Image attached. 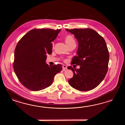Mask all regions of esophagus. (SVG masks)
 Wrapping results in <instances>:
<instances>
[{
  "mask_svg": "<svg viewBox=\"0 0 125 125\" xmlns=\"http://www.w3.org/2000/svg\"><path fill=\"white\" fill-rule=\"evenodd\" d=\"M67 65H63V70L67 69Z\"/></svg>",
  "mask_w": 125,
  "mask_h": 125,
  "instance_id": "obj_1",
  "label": "esophagus"
}]
</instances>
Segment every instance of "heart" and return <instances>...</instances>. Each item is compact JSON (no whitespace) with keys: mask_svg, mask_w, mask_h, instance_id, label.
<instances>
[{"mask_svg":"<svg viewBox=\"0 0 125 125\" xmlns=\"http://www.w3.org/2000/svg\"><path fill=\"white\" fill-rule=\"evenodd\" d=\"M64 40L67 45L72 42H75L73 36L71 34H67L65 35L64 37Z\"/></svg>","mask_w":125,"mask_h":125,"instance_id":"obj_1","label":"heart"}]
</instances>
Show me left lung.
Masks as SVG:
<instances>
[{
	"mask_svg": "<svg viewBox=\"0 0 125 125\" xmlns=\"http://www.w3.org/2000/svg\"><path fill=\"white\" fill-rule=\"evenodd\" d=\"M66 30L74 34L78 42L77 55L71 64L80 66L78 69L68 66L74 74L69 83L79 91L92 90L102 82L108 72L110 55L105 41L90 28Z\"/></svg>",
	"mask_w": 125,
	"mask_h": 125,
	"instance_id": "1",
	"label": "left lung"
}]
</instances>
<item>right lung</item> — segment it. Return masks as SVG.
I'll use <instances>...</instances> for the list:
<instances>
[{"mask_svg":"<svg viewBox=\"0 0 125 125\" xmlns=\"http://www.w3.org/2000/svg\"><path fill=\"white\" fill-rule=\"evenodd\" d=\"M48 28L34 29L29 31L17 43L13 68L20 83L31 91L49 87L54 76L62 69L61 64L49 66L46 64V54H51L53 42L60 32Z\"/></svg>","mask_w":125,"mask_h":125,"instance_id":"1","label":"right lung"}]
</instances>
